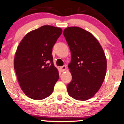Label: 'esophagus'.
<instances>
[{
	"instance_id": "1",
	"label": "esophagus",
	"mask_w": 124,
	"mask_h": 124,
	"mask_svg": "<svg viewBox=\"0 0 124 124\" xmlns=\"http://www.w3.org/2000/svg\"><path fill=\"white\" fill-rule=\"evenodd\" d=\"M60 69H61V71H65L66 69V65H63V66H62L60 67Z\"/></svg>"
}]
</instances>
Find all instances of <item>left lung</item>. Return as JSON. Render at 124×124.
<instances>
[{"mask_svg": "<svg viewBox=\"0 0 124 124\" xmlns=\"http://www.w3.org/2000/svg\"><path fill=\"white\" fill-rule=\"evenodd\" d=\"M70 51L68 67L72 80L67 85L69 95L79 101L93 97L101 87L106 73V59L99 42L90 32L78 27L63 31Z\"/></svg>", "mask_w": 124, "mask_h": 124, "instance_id": "obj_1", "label": "left lung"}]
</instances>
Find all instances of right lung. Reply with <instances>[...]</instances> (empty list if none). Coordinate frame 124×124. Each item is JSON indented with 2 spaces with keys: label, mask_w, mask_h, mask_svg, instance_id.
I'll return each mask as SVG.
<instances>
[{
  "label": "right lung",
  "mask_w": 124,
  "mask_h": 124,
  "mask_svg": "<svg viewBox=\"0 0 124 124\" xmlns=\"http://www.w3.org/2000/svg\"><path fill=\"white\" fill-rule=\"evenodd\" d=\"M62 32L61 28L45 25L26 34L19 45L14 69L22 90L31 99L40 100L50 95L58 80L51 54Z\"/></svg>",
  "instance_id": "right-lung-1"
}]
</instances>
